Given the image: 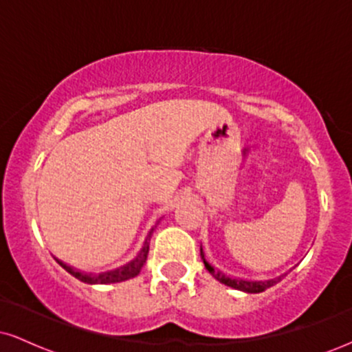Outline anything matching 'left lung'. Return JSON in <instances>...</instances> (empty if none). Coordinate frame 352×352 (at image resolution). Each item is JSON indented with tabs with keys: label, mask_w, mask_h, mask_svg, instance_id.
<instances>
[{
	"label": "left lung",
	"mask_w": 352,
	"mask_h": 352,
	"mask_svg": "<svg viewBox=\"0 0 352 352\" xmlns=\"http://www.w3.org/2000/svg\"><path fill=\"white\" fill-rule=\"evenodd\" d=\"M200 256H201V260H204L205 268L208 270V273L212 274V276L215 278L217 281L223 283V285L230 286V288L240 289V292H245V293H261V292H265V289L272 288L273 285L280 283L281 278L285 276V274H281V276L272 278V280H265V281H252V280H241V278H232V276H227L225 273H221L220 270H215L212 265L208 263L207 260H205V253H204V250H201V246H200Z\"/></svg>",
	"instance_id": "obj_1"
}]
</instances>
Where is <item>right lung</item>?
I'll list each match as a JSON object with an SVG mask.
<instances>
[{"label": "right lung", "mask_w": 352, "mask_h": 352, "mask_svg": "<svg viewBox=\"0 0 352 352\" xmlns=\"http://www.w3.org/2000/svg\"><path fill=\"white\" fill-rule=\"evenodd\" d=\"M153 228H151V232H148V235L144 241V246L140 248V252L135 254V258H132L129 263H125L122 266H117V268H114V270H107V272H99V273H86V272H80V270L72 268V266H69V265L63 263L60 260H58V263L63 266L67 273L72 274L74 278H78L79 281L87 283V285H111V283H120L125 280H131V278H135L137 274L140 273V270H142L145 261H147L148 245H151Z\"/></svg>", "instance_id": "1"}]
</instances>
